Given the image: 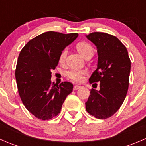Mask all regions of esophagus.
<instances>
[{
  "instance_id": "esophagus-1",
  "label": "esophagus",
  "mask_w": 146,
  "mask_h": 146,
  "mask_svg": "<svg viewBox=\"0 0 146 146\" xmlns=\"http://www.w3.org/2000/svg\"><path fill=\"white\" fill-rule=\"evenodd\" d=\"M80 86L78 85H74V87H73V90H77L80 89Z\"/></svg>"
}]
</instances>
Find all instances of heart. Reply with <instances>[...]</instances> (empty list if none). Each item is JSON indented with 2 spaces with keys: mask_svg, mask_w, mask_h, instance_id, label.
Instances as JSON below:
<instances>
[{
  "mask_svg": "<svg viewBox=\"0 0 146 146\" xmlns=\"http://www.w3.org/2000/svg\"><path fill=\"white\" fill-rule=\"evenodd\" d=\"M76 48H77L78 51L80 52V54L85 58H88V57H92L93 56V47L87 42H80L76 46ZM66 54H67V50L64 49L60 54V64H63L64 62ZM85 73L86 72L84 70H70L66 73V76L73 81L80 82L83 80V76L85 74Z\"/></svg>",
  "mask_w": 146,
  "mask_h": 146,
  "instance_id": "heart-1",
  "label": "heart"
}]
</instances>
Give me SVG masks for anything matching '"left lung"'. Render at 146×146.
Returning a JSON list of instances; mask_svg holds the SVG:
<instances>
[{
  "mask_svg": "<svg viewBox=\"0 0 146 146\" xmlns=\"http://www.w3.org/2000/svg\"><path fill=\"white\" fill-rule=\"evenodd\" d=\"M86 37L96 46L98 55L97 69L89 82L100 83V90H90L85 108L95 118L107 119L118 111L126 96L130 58L126 46L116 36L104 32H92Z\"/></svg>",
  "mask_w": 146,
  "mask_h": 146,
  "instance_id": "1",
  "label": "left lung"
}]
</instances>
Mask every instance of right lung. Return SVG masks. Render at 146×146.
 <instances>
[{"instance_id": "add662e5", "label": "right lung", "mask_w": 146, "mask_h": 146, "mask_svg": "<svg viewBox=\"0 0 146 146\" xmlns=\"http://www.w3.org/2000/svg\"><path fill=\"white\" fill-rule=\"evenodd\" d=\"M78 36V33L49 31L31 39L20 51L15 70L17 89L23 104L36 118L48 120L58 115L73 91L70 82H51V70L64 48Z\"/></svg>"}]
</instances>
